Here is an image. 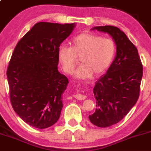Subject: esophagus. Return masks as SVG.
<instances>
[{"label":"esophagus","mask_w":151,"mask_h":151,"mask_svg":"<svg viewBox=\"0 0 151 151\" xmlns=\"http://www.w3.org/2000/svg\"><path fill=\"white\" fill-rule=\"evenodd\" d=\"M75 99L78 100H84L86 98V96L83 95V94H80V93H77L75 96H74Z\"/></svg>","instance_id":"esophagus-1"}]
</instances>
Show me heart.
Here are the masks:
<instances>
[{
    "mask_svg": "<svg viewBox=\"0 0 151 151\" xmlns=\"http://www.w3.org/2000/svg\"><path fill=\"white\" fill-rule=\"evenodd\" d=\"M71 47L60 45L57 57L62 69L71 74L80 58V65L74 73L77 80H87L93 75L99 76L107 70L116 52L115 42L92 33H82L70 42Z\"/></svg>",
    "mask_w": 151,
    "mask_h": 151,
    "instance_id": "heart-1",
    "label": "heart"
}]
</instances>
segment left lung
Returning <instances> with one entry per match:
<instances>
[{
    "label": "left lung",
    "instance_id": "1",
    "mask_svg": "<svg viewBox=\"0 0 151 151\" xmlns=\"http://www.w3.org/2000/svg\"><path fill=\"white\" fill-rule=\"evenodd\" d=\"M108 33L116 45V55L106 73L96 82V111L91 123L105 128L118 123L137 101L142 77V65L137 47L119 28L111 25L91 28Z\"/></svg>",
    "mask_w": 151,
    "mask_h": 151
}]
</instances>
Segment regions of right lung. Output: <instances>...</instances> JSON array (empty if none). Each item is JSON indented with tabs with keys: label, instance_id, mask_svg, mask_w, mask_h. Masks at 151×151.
Masks as SVG:
<instances>
[{
	"label": "right lung",
	"instance_id": "obj_1",
	"mask_svg": "<svg viewBox=\"0 0 151 151\" xmlns=\"http://www.w3.org/2000/svg\"><path fill=\"white\" fill-rule=\"evenodd\" d=\"M76 24L40 22L19 41L12 53L7 80L12 107L33 127L43 129L58 121L68 80L58 70V48Z\"/></svg>",
	"mask_w": 151,
	"mask_h": 151
}]
</instances>
